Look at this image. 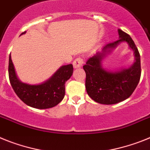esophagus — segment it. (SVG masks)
Listing matches in <instances>:
<instances>
[{
    "label": "esophagus",
    "mask_w": 150,
    "mask_h": 150,
    "mask_svg": "<svg viewBox=\"0 0 150 150\" xmlns=\"http://www.w3.org/2000/svg\"><path fill=\"white\" fill-rule=\"evenodd\" d=\"M83 59L81 57H77L76 59L74 60L73 65H74V68H79L83 65Z\"/></svg>",
    "instance_id": "34e87169"
}]
</instances>
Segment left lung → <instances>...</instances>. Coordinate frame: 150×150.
I'll list each match as a JSON object with an SVG mask.
<instances>
[{
    "mask_svg": "<svg viewBox=\"0 0 150 150\" xmlns=\"http://www.w3.org/2000/svg\"><path fill=\"white\" fill-rule=\"evenodd\" d=\"M119 39L108 43L87 60L83 69L86 72V89L95 102L113 105L125 100L131 96L139 83L141 67L140 56L131 37L118 29ZM122 42L128 43L134 54L135 61L127 69L109 71L102 67V60Z\"/></svg>",
    "mask_w": 150,
    "mask_h": 150,
    "instance_id": "1",
    "label": "left lung"
}]
</instances>
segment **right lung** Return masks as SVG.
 <instances>
[{"label": "right lung", "mask_w": 150, "mask_h": 150, "mask_svg": "<svg viewBox=\"0 0 150 150\" xmlns=\"http://www.w3.org/2000/svg\"><path fill=\"white\" fill-rule=\"evenodd\" d=\"M73 71L72 64L64 65L42 83H25L19 80L11 56L9 57V79L14 92L25 104L38 109L50 108L59 104L64 97L65 83L72 76Z\"/></svg>", "instance_id": "obj_1"}]
</instances>
